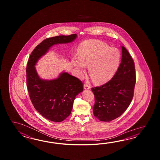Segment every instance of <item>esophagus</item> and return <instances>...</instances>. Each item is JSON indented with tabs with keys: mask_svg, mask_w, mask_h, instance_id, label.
<instances>
[{
	"mask_svg": "<svg viewBox=\"0 0 160 160\" xmlns=\"http://www.w3.org/2000/svg\"><path fill=\"white\" fill-rule=\"evenodd\" d=\"M83 88L85 90H89V89H90L91 88V87H90V86L88 85V84H86V83H85L83 85Z\"/></svg>",
	"mask_w": 160,
	"mask_h": 160,
	"instance_id": "esophagus-1",
	"label": "esophagus"
}]
</instances>
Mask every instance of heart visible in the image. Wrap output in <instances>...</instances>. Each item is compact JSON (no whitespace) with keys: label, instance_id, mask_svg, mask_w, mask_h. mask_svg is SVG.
Returning <instances> with one entry per match:
<instances>
[{"label":"heart","instance_id":"obj_1","mask_svg":"<svg viewBox=\"0 0 160 160\" xmlns=\"http://www.w3.org/2000/svg\"><path fill=\"white\" fill-rule=\"evenodd\" d=\"M119 51L98 40L85 41L79 46L78 56L72 57V63L77 75L82 77L88 66V72L97 84L108 81L119 65Z\"/></svg>","mask_w":160,"mask_h":160}]
</instances>
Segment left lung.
<instances>
[{"label":"left lung","instance_id":"obj_1","mask_svg":"<svg viewBox=\"0 0 160 160\" xmlns=\"http://www.w3.org/2000/svg\"><path fill=\"white\" fill-rule=\"evenodd\" d=\"M122 59L112 79L100 87L92 88L95 96L93 113L99 121L109 122L122 114L133 99L136 72L133 58L125 48Z\"/></svg>","mask_w":160,"mask_h":160}]
</instances>
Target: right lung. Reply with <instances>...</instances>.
Masks as SVG:
<instances>
[{
  "label": "right lung",
  "instance_id": "obj_1",
  "mask_svg": "<svg viewBox=\"0 0 160 160\" xmlns=\"http://www.w3.org/2000/svg\"><path fill=\"white\" fill-rule=\"evenodd\" d=\"M77 37V34H72L46 39L34 48L27 63L26 81L31 101L37 112L53 122H62L71 114L75 97L83 92V83L66 72L54 79L41 78L35 65L52 46L71 43Z\"/></svg>",
  "mask_w": 160,
  "mask_h": 160
}]
</instances>
